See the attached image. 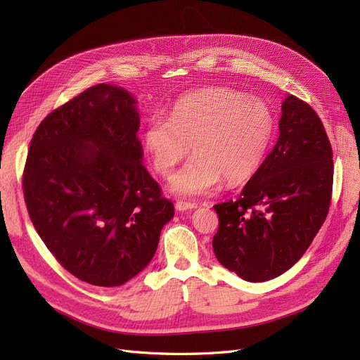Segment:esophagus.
<instances>
[{
	"label": "esophagus",
	"instance_id": "obj_1",
	"mask_svg": "<svg viewBox=\"0 0 360 360\" xmlns=\"http://www.w3.org/2000/svg\"><path fill=\"white\" fill-rule=\"evenodd\" d=\"M197 204L195 202H188V201H177L176 202V209L179 212H186V210H192V209H197Z\"/></svg>",
	"mask_w": 360,
	"mask_h": 360
}]
</instances>
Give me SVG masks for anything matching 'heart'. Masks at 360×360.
I'll return each instance as SVG.
<instances>
[{
    "mask_svg": "<svg viewBox=\"0 0 360 360\" xmlns=\"http://www.w3.org/2000/svg\"><path fill=\"white\" fill-rule=\"evenodd\" d=\"M275 130V112L264 101L228 86H210L180 97L169 118L151 115L143 143L155 171L165 179L192 147L193 160L172 177L169 188L180 197H198L213 192L222 179L237 184L252 177Z\"/></svg>",
    "mask_w": 360,
    "mask_h": 360,
    "instance_id": "obj_1",
    "label": "heart"
}]
</instances>
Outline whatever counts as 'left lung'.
Instances as JSON below:
<instances>
[{
    "label": "left lung",
    "mask_w": 360,
    "mask_h": 360,
    "mask_svg": "<svg viewBox=\"0 0 360 360\" xmlns=\"http://www.w3.org/2000/svg\"><path fill=\"white\" fill-rule=\"evenodd\" d=\"M333 153L320 117L296 96L282 102L278 143L236 201L213 205L219 263L249 282L292 267L329 213Z\"/></svg>",
    "instance_id": "obj_1"
}]
</instances>
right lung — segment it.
Listing matches in <instances>:
<instances>
[{
  "label": "right lung",
  "mask_w": 360,
  "mask_h": 360,
  "mask_svg": "<svg viewBox=\"0 0 360 360\" xmlns=\"http://www.w3.org/2000/svg\"><path fill=\"white\" fill-rule=\"evenodd\" d=\"M126 90L97 84L52 111L30 143L24 198L37 234L78 279L118 287L153 258L174 205L143 160Z\"/></svg>",
  "instance_id": "1"
}]
</instances>
